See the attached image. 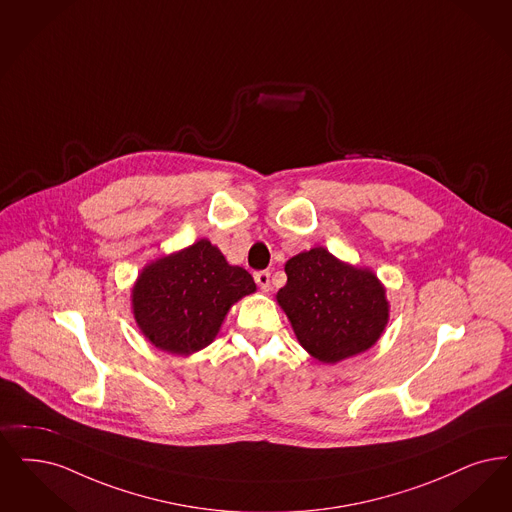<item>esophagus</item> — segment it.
I'll return each mask as SVG.
<instances>
[{
    "mask_svg": "<svg viewBox=\"0 0 512 512\" xmlns=\"http://www.w3.org/2000/svg\"><path fill=\"white\" fill-rule=\"evenodd\" d=\"M255 282L263 291H268L270 289V272H266V270L255 272Z\"/></svg>",
    "mask_w": 512,
    "mask_h": 512,
    "instance_id": "1",
    "label": "esophagus"
}]
</instances>
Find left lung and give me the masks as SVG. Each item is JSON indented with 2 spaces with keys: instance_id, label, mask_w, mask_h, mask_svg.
I'll return each mask as SVG.
<instances>
[{
  "instance_id": "8db88e82",
  "label": "left lung",
  "mask_w": 512,
  "mask_h": 512,
  "mask_svg": "<svg viewBox=\"0 0 512 512\" xmlns=\"http://www.w3.org/2000/svg\"><path fill=\"white\" fill-rule=\"evenodd\" d=\"M286 274L276 301L312 358L337 364L381 339L390 305L373 270L345 263L318 246L293 255Z\"/></svg>"
}]
</instances>
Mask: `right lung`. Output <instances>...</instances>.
I'll return each instance as SVG.
<instances>
[{"label": "right lung", "mask_w": 512, "mask_h": 512, "mask_svg": "<svg viewBox=\"0 0 512 512\" xmlns=\"http://www.w3.org/2000/svg\"><path fill=\"white\" fill-rule=\"evenodd\" d=\"M255 291L246 268L230 265L202 238L144 266L131 289V308L154 347L190 356L211 345L228 310Z\"/></svg>", "instance_id": "right-lung-1"}]
</instances>
